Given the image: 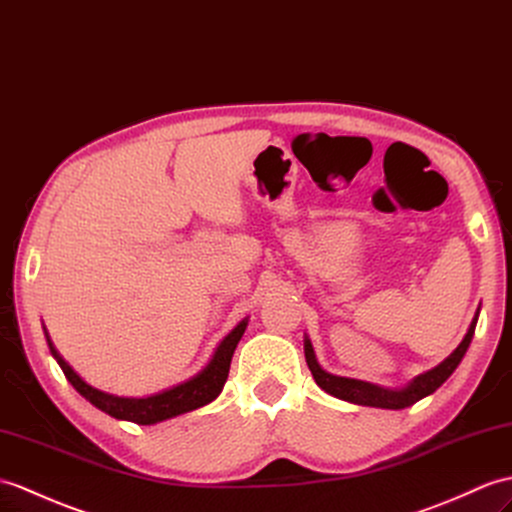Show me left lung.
<instances>
[{"mask_svg":"<svg viewBox=\"0 0 512 512\" xmlns=\"http://www.w3.org/2000/svg\"><path fill=\"white\" fill-rule=\"evenodd\" d=\"M478 316H480V307L478 312H475L471 325L467 329L465 338L458 344V347L451 351L447 358L436 364L430 371H425L417 377H412L408 384H403L399 388H386V386H379V384H371V382H362V379H353V377H340L334 373H327L323 366L318 364L316 360V353L312 347V340L307 338L303 340V349H305V362L310 366V371L316 379V384L323 388L325 392H329L331 397H338L342 401H349L355 403V406H371V408H384V410H403L412 406V403L421 401L423 397L432 395L438 388H441L449 375L456 371L458 364L465 358V353L471 344L473 338V331L475 325H478Z\"/></svg>","mask_w":512,"mask_h":512,"instance_id":"8db88e82","label":"left lung"}]
</instances>
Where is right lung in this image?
Here are the masks:
<instances>
[{"label":"right lung","mask_w":512,"mask_h":512,"mask_svg":"<svg viewBox=\"0 0 512 512\" xmlns=\"http://www.w3.org/2000/svg\"><path fill=\"white\" fill-rule=\"evenodd\" d=\"M246 325H248V316L242 318L240 323H237L229 334L220 340L209 362L202 366L196 375L185 379L181 384L152 392V395H146V397H117V395H111V392L89 386L85 379H82L74 368L63 360V355L56 351L54 342L50 340V334H47L45 327L43 331H45V340H47V347H50L52 358L58 362V366L63 368L69 384L74 386L89 403H93L95 408L106 412L113 419L139 423V425H154L174 417H181L185 412L198 410L218 399V395L224 388V382H227L229 377L233 351L237 347V342L242 340Z\"/></svg>","instance_id":"right-lung-1"}]
</instances>
